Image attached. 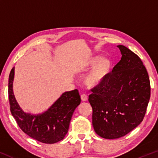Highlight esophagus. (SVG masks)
Segmentation results:
<instances>
[{"mask_svg":"<svg viewBox=\"0 0 158 158\" xmlns=\"http://www.w3.org/2000/svg\"><path fill=\"white\" fill-rule=\"evenodd\" d=\"M81 99L82 101H84V102L87 101L88 100V96L85 94H82L81 95Z\"/></svg>","mask_w":158,"mask_h":158,"instance_id":"obj_1","label":"esophagus"}]
</instances>
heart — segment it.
<instances>
[{
  "instance_id": "heart-1",
  "label": "heart",
  "mask_w": 158,
  "mask_h": 158,
  "mask_svg": "<svg viewBox=\"0 0 158 158\" xmlns=\"http://www.w3.org/2000/svg\"><path fill=\"white\" fill-rule=\"evenodd\" d=\"M113 64L111 60L100 56H94L81 61L79 65L81 72H85L93 68L87 74L84 83L90 88L98 87L104 84L112 71Z\"/></svg>"
}]
</instances>
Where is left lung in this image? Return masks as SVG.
I'll use <instances>...</instances> for the list:
<instances>
[{"mask_svg": "<svg viewBox=\"0 0 158 158\" xmlns=\"http://www.w3.org/2000/svg\"><path fill=\"white\" fill-rule=\"evenodd\" d=\"M122 57L104 84L91 89L93 126L101 137H122L141 123L151 97L148 73L140 58L123 45Z\"/></svg>", "mask_w": 158, "mask_h": 158, "instance_id": "obj_1", "label": "left lung"}]
</instances>
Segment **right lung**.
Returning <instances> with one entry per match:
<instances>
[{
  "instance_id": "add662e5",
  "label": "right lung",
  "mask_w": 158,
  "mask_h": 158,
  "mask_svg": "<svg viewBox=\"0 0 158 158\" xmlns=\"http://www.w3.org/2000/svg\"><path fill=\"white\" fill-rule=\"evenodd\" d=\"M15 67L9 76L8 95L10 111L19 127L29 137L44 143L63 139L75 109L81 103L77 89L63 93L47 111L39 114L26 113L19 105L13 92Z\"/></svg>"
}]
</instances>
